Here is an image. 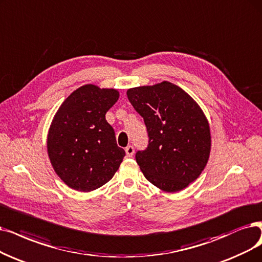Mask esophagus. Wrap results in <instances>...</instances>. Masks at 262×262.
<instances>
[{"label": "esophagus", "instance_id": "1", "mask_svg": "<svg viewBox=\"0 0 262 262\" xmlns=\"http://www.w3.org/2000/svg\"><path fill=\"white\" fill-rule=\"evenodd\" d=\"M125 154H127V156L129 157H132L133 156V154H134V147L133 146H131V145H129V146H127V147H125Z\"/></svg>", "mask_w": 262, "mask_h": 262}]
</instances>
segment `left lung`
I'll return each mask as SVG.
<instances>
[{"label": "left lung", "mask_w": 262, "mask_h": 262, "mask_svg": "<svg viewBox=\"0 0 262 262\" xmlns=\"http://www.w3.org/2000/svg\"><path fill=\"white\" fill-rule=\"evenodd\" d=\"M127 96L148 133L147 148L135 154L146 180L163 191L183 190L202 173L210 157L211 131L204 113L170 81L131 88Z\"/></svg>", "instance_id": "1"}]
</instances>
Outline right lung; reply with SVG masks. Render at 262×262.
I'll use <instances>...</instances> for the list:
<instances>
[{"instance_id":"1","label":"right lung","mask_w":262,"mask_h":262,"mask_svg":"<svg viewBox=\"0 0 262 262\" xmlns=\"http://www.w3.org/2000/svg\"><path fill=\"white\" fill-rule=\"evenodd\" d=\"M118 98L116 89L85 85L56 113L47 137L48 156L57 175L72 189H98L119 169L125 152L105 119Z\"/></svg>"}]
</instances>
